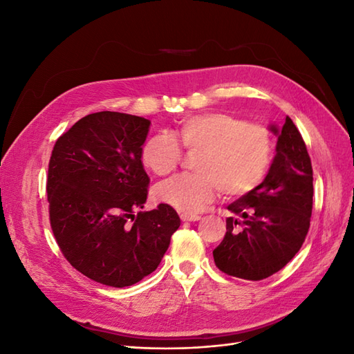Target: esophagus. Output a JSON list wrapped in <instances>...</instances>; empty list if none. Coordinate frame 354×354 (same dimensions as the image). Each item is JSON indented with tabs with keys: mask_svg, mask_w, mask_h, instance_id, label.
<instances>
[{
	"mask_svg": "<svg viewBox=\"0 0 354 354\" xmlns=\"http://www.w3.org/2000/svg\"><path fill=\"white\" fill-rule=\"evenodd\" d=\"M180 218L183 221H198L201 217L198 214H187V212H181L180 214Z\"/></svg>",
	"mask_w": 354,
	"mask_h": 354,
	"instance_id": "esophagus-1",
	"label": "esophagus"
}]
</instances>
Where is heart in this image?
Listing matches in <instances>:
<instances>
[{
  "mask_svg": "<svg viewBox=\"0 0 354 354\" xmlns=\"http://www.w3.org/2000/svg\"><path fill=\"white\" fill-rule=\"evenodd\" d=\"M178 136L189 151L202 149L199 174L181 173L160 181L156 198L183 212L202 209L223 189L230 198H241L259 187L273 160L269 128L246 122L229 112H207L181 121ZM145 165L158 176L171 173L183 158V147L169 131H159L142 149Z\"/></svg>",
  "mask_w": 354,
  "mask_h": 354,
  "instance_id": "b5f03b06",
  "label": "heart"
}]
</instances>
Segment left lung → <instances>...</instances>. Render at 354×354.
<instances>
[{
    "label": "left lung",
    "instance_id": "left-lung-1",
    "mask_svg": "<svg viewBox=\"0 0 354 354\" xmlns=\"http://www.w3.org/2000/svg\"><path fill=\"white\" fill-rule=\"evenodd\" d=\"M277 136L276 156L263 183L230 203L234 217L212 251L218 269L246 281L279 272L301 248L313 209V168L298 128L286 116Z\"/></svg>",
    "mask_w": 354,
    "mask_h": 354
}]
</instances>
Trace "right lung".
Wrapping results in <instances>:
<instances>
[{
	"mask_svg": "<svg viewBox=\"0 0 354 354\" xmlns=\"http://www.w3.org/2000/svg\"><path fill=\"white\" fill-rule=\"evenodd\" d=\"M151 121L103 111L63 133L48 162L50 226L65 259L84 276L124 288L156 270L180 217L145 207L151 178L142 146Z\"/></svg>",
	"mask_w": 354,
	"mask_h": 354,
	"instance_id": "obj_1",
	"label": "right lung"
}]
</instances>
